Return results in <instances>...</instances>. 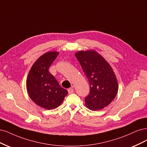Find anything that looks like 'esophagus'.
Segmentation results:
<instances>
[{"instance_id": "obj_1", "label": "esophagus", "mask_w": 147, "mask_h": 147, "mask_svg": "<svg viewBox=\"0 0 147 147\" xmlns=\"http://www.w3.org/2000/svg\"><path fill=\"white\" fill-rule=\"evenodd\" d=\"M68 92L69 93V94H71L74 92V88H69L68 90Z\"/></svg>"}]
</instances>
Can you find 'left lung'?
I'll return each instance as SVG.
<instances>
[{
    "mask_svg": "<svg viewBox=\"0 0 147 147\" xmlns=\"http://www.w3.org/2000/svg\"><path fill=\"white\" fill-rule=\"evenodd\" d=\"M75 56L90 84V93L85 98L87 108L100 110L114 99L118 92L115 74L107 61L93 50L79 51Z\"/></svg>",
    "mask_w": 147,
    "mask_h": 147,
    "instance_id": "left-lung-1",
    "label": "left lung"
}]
</instances>
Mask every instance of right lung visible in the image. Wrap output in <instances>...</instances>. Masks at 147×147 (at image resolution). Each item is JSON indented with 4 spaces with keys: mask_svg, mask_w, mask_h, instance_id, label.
<instances>
[{
    "mask_svg": "<svg viewBox=\"0 0 147 147\" xmlns=\"http://www.w3.org/2000/svg\"><path fill=\"white\" fill-rule=\"evenodd\" d=\"M59 52H48L36 60L28 74L26 87L28 94L38 106L47 110L58 107L67 95V90L60 87L49 72Z\"/></svg>",
    "mask_w": 147,
    "mask_h": 147,
    "instance_id": "right-lung-1",
    "label": "right lung"
}]
</instances>
